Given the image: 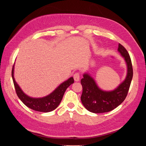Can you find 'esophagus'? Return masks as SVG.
<instances>
[{
  "label": "esophagus",
  "instance_id": "1",
  "mask_svg": "<svg viewBox=\"0 0 146 146\" xmlns=\"http://www.w3.org/2000/svg\"><path fill=\"white\" fill-rule=\"evenodd\" d=\"M73 78L75 81H79L80 80V74L78 73H76L73 75Z\"/></svg>",
  "mask_w": 146,
  "mask_h": 146
}]
</instances>
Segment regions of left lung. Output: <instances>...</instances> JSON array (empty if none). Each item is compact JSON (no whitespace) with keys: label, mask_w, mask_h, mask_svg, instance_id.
<instances>
[{"label":"left lung","mask_w":146,"mask_h":146,"mask_svg":"<svg viewBox=\"0 0 146 146\" xmlns=\"http://www.w3.org/2000/svg\"><path fill=\"white\" fill-rule=\"evenodd\" d=\"M118 51L124 58L127 65V74L125 80L114 90L105 91L100 90L94 79L88 73L81 80L82 92L81 100L88 111L94 113H106L118 107L126 98L133 77V68L129 53L119 43Z\"/></svg>","instance_id":"left-lung-1"}]
</instances>
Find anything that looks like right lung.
I'll use <instances>...</instances> for the list:
<instances>
[{"label": "right lung", "mask_w": 146, "mask_h": 146, "mask_svg": "<svg viewBox=\"0 0 146 146\" xmlns=\"http://www.w3.org/2000/svg\"><path fill=\"white\" fill-rule=\"evenodd\" d=\"M14 65L13 66L11 75L17 96L28 108L40 112L47 113L55 110L59 106L66 89L74 83L73 78L70 77L62 82L50 95L41 98H33L24 94L15 82L14 77Z\"/></svg>", "instance_id": "1"}]
</instances>
